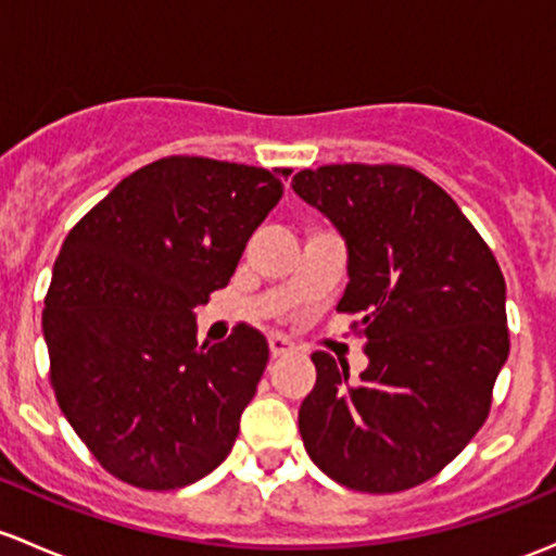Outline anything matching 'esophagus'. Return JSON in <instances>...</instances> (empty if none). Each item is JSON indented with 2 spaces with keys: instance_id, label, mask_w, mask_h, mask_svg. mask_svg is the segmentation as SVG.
Masks as SVG:
<instances>
[{
  "instance_id": "esophagus-1",
  "label": "esophagus",
  "mask_w": 556,
  "mask_h": 556,
  "mask_svg": "<svg viewBox=\"0 0 556 556\" xmlns=\"http://www.w3.org/2000/svg\"><path fill=\"white\" fill-rule=\"evenodd\" d=\"M295 349L298 346H295L293 341H290V338H285V336H271V338H268V352H271L274 359H277V356L293 354Z\"/></svg>"
}]
</instances>
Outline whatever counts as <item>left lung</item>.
Listing matches in <instances>:
<instances>
[{"instance_id":"1","label":"left lung","mask_w":556,"mask_h":556,"mask_svg":"<svg viewBox=\"0 0 556 556\" xmlns=\"http://www.w3.org/2000/svg\"><path fill=\"white\" fill-rule=\"evenodd\" d=\"M293 191L346 239L338 312L359 314L367 367L314 352L298 410L314 464L362 493L426 482L469 445L509 356L498 261L445 189L402 165L301 170Z\"/></svg>"}]
</instances>
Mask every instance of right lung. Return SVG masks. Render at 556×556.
Masks as SVG:
<instances>
[{"mask_svg": "<svg viewBox=\"0 0 556 556\" xmlns=\"http://www.w3.org/2000/svg\"><path fill=\"white\" fill-rule=\"evenodd\" d=\"M279 200L282 178L263 167L165 156L68 231L42 314L50 383L109 475L175 490L231 453L268 343L239 325L200 346L194 308L229 285Z\"/></svg>", "mask_w": 556, "mask_h": 556, "instance_id": "obj_1", "label": "right lung"}]
</instances>
